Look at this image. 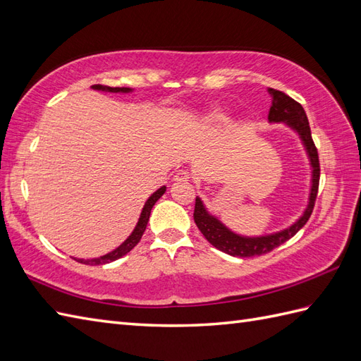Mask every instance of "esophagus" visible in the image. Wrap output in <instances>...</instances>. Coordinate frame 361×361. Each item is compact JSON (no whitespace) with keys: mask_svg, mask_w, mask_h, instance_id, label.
Segmentation results:
<instances>
[{"mask_svg":"<svg viewBox=\"0 0 361 361\" xmlns=\"http://www.w3.org/2000/svg\"><path fill=\"white\" fill-rule=\"evenodd\" d=\"M191 179V174L187 170H179L174 176V182H188Z\"/></svg>","mask_w":361,"mask_h":361,"instance_id":"obj_1","label":"esophagus"}]
</instances>
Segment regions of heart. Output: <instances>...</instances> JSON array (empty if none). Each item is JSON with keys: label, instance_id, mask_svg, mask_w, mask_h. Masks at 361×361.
<instances>
[{"label": "heart", "instance_id": "1", "mask_svg": "<svg viewBox=\"0 0 361 361\" xmlns=\"http://www.w3.org/2000/svg\"><path fill=\"white\" fill-rule=\"evenodd\" d=\"M209 118H211V119H216V121H217V119H222V118H224V113H221L219 110H214L213 113L209 114Z\"/></svg>", "mask_w": 361, "mask_h": 361}]
</instances>
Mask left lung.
Wrapping results in <instances>:
<instances>
[{
  "label": "left lung",
  "mask_w": 361,
  "mask_h": 361,
  "mask_svg": "<svg viewBox=\"0 0 361 361\" xmlns=\"http://www.w3.org/2000/svg\"><path fill=\"white\" fill-rule=\"evenodd\" d=\"M268 92L272 98L269 114H268L269 122H285L288 127L295 130L297 135L300 136L302 142L306 148L307 157H310L311 161L312 185L310 192V202H307V207L305 209L303 216L298 219L295 224L286 228V230L274 233V234H268V235H260V237H245V235L233 233L231 230H228V228L219 221V219H216L214 216H211L208 213L200 197H196L195 214H192V217H195V222L200 230V233L205 235V239L213 245V247L226 254H230L233 257L262 256V254L272 251L274 248L280 247L282 243H285L286 240L291 239V237H294L305 226V224L310 221L311 213L315 205V199H317V192H319V180H320L319 153L312 140L310 122H307V116L303 107L297 101H294L291 96L285 94L283 92L274 90V89H269Z\"/></svg>",
  "instance_id": "obj_1"
}]
</instances>
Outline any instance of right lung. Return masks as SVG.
Listing matches in <instances>:
<instances>
[{
  "mask_svg": "<svg viewBox=\"0 0 361 361\" xmlns=\"http://www.w3.org/2000/svg\"><path fill=\"white\" fill-rule=\"evenodd\" d=\"M92 87H93L94 90L111 92V93H128V92H131V89H128V87H109V85H101V84H94ZM164 192H165V187H161L159 190L154 191L150 197H148V200L145 202V205L142 208V213H140L137 225L135 226L133 233L128 235V239L124 243H122L121 247H118L116 250H113L111 252L105 254V256H101L98 259H87V260H84V259H75V260L79 262V263H85V265H105V263H110L113 260L121 259L122 256H126L127 252H130L139 243L140 237H142L145 228H147L148 219H150L152 208H153V205L156 204V202L159 200V197H162Z\"/></svg>",
  "mask_w": 361,
  "mask_h": 361,
  "instance_id": "1",
  "label": "right lung"
}]
</instances>
